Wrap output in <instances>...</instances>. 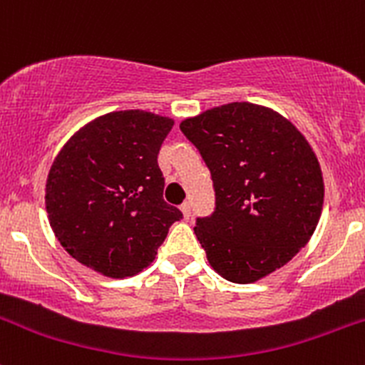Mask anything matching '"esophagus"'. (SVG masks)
<instances>
[{
    "mask_svg": "<svg viewBox=\"0 0 365 365\" xmlns=\"http://www.w3.org/2000/svg\"><path fill=\"white\" fill-rule=\"evenodd\" d=\"M180 210H182V213H183V219L189 220L190 219V203L189 201H185V203L180 206Z\"/></svg>",
    "mask_w": 365,
    "mask_h": 365,
    "instance_id": "obj_1",
    "label": "esophagus"
}]
</instances>
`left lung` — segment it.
Here are the masks:
<instances>
[{
    "label": "left lung",
    "instance_id": "left-lung-1",
    "mask_svg": "<svg viewBox=\"0 0 365 365\" xmlns=\"http://www.w3.org/2000/svg\"><path fill=\"white\" fill-rule=\"evenodd\" d=\"M210 169L215 210L196 233L213 270L251 284L305 247L323 208V176L307 139L284 116L231 102L180 123Z\"/></svg>",
    "mask_w": 365,
    "mask_h": 365
}]
</instances>
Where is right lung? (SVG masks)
Wrapping results in <instances>:
<instances>
[{
  "label": "right lung",
  "instance_id": "1",
  "mask_svg": "<svg viewBox=\"0 0 365 365\" xmlns=\"http://www.w3.org/2000/svg\"><path fill=\"white\" fill-rule=\"evenodd\" d=\"M175 121L130 109L104 114L68 139L51 165L46 208L54 235L73 259L113 279L139 274L155 259L173 222L159 168Z\"/></svg>",
  "mask_w": 365,
  "mask_h": 365
}]
</instances>
